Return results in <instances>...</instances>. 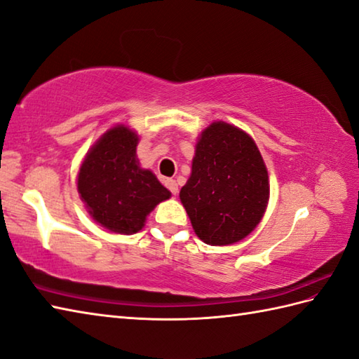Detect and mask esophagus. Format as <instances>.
I'll return each instance as SVG.
<instances>
[{
    "mask_svg": "<svg viewBox=\"0 0 359 359\" xmlns=\"http://www.w3.org/2000/svg\"><path fill=\"white\" fill-rule=\"evenodd\" d=\"M165 185H166V188L170 189V191H171L174 196L179 193V184H177V182H175L174 179H166V180H165Z\"/></svg>",
    "mask_w": 359,
    "mask_h": 359,
    "instance_id": "34e87169",
    "label": "esophagus"
}]
</instances>
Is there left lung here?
<instances>
[{
    "label": "left lung",
    "mask_w": 359,
    "mask_h": 359,
    "mask_svg": "<svg viewBox=\"0 0 359 359\" xmlns=\"http://www.w3.org/2000/svg\"><path fill=\"white\" fill-rule=\"evenodd\" d=\"M269 194V172L255 140L224 121L205 129L180 189L196 234L208 245L242 241L261 222Z\"/></svg>",
    "instance_id": "8db88e82"
}]
</instances>
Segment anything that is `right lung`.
Returning <instances> with one entry per match:
<instances>
[{"label": "right lung", "mask_w": 359, "mask_h": 359, "mask_svg": "<svg viewBox=\"0 0 359 359\" xmlns=\"http://www.w3.org/2000/svg\"><path fill=\"white\" fill-rule=\"evenodd\" d=\"M139 137L120 125L109 129L83 160L79 193L98 224L120 234L142 230L147 216L171 193L135 156Z\"/></svg>", "instance_id": "1"}]
</instances>
